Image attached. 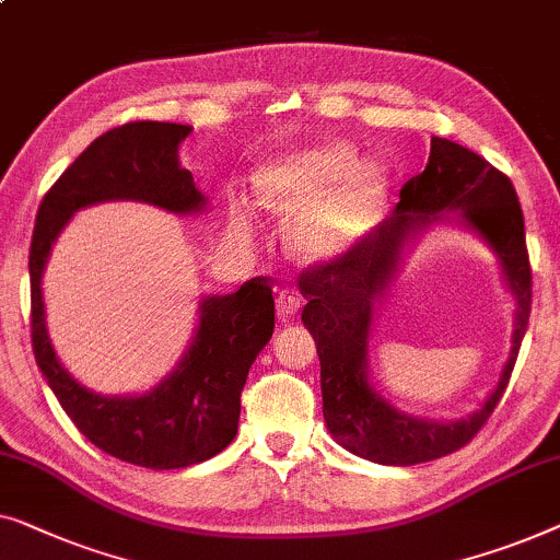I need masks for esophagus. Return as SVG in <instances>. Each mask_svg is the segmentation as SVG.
<instances>
[{"instance_id": "1", "label": "esophagus", "mask_w": 560, "mask_h": 560, "mask_svg": "<svg viewBox=\"0 0 560 560\" xmlns=\"http://www.w3.org/2000/svg\"><path fill=\"white\" fill-rule=\"evenodd\" d=\"M300 311V298L295 290H280L278 293V318L280 320H290L293 315Z\"/></svg>"}]
</instances>
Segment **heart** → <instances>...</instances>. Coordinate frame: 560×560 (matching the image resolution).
Segmentation results:
<instances>
[{
	"label": "heart",
	"instance_id": "1",
	"mask_svg": "<svg viewBox=\"0 0 560 560\" xmlns=\"http://www.w3.org/2000/svg\"><path fill=\"white\" fill-rule=\"evenodd\" d=\"M386 168L378 161H355L346 141H315L280 153L260 168L255 201L265 212L290 217L288 240L305 257H338L366 237L384 209ZM226 224L242 242L255 237L253 207L232 197Z\"/></svg>",
	"mask_w": 560,
	"mask_h": 560
}]
</instances>
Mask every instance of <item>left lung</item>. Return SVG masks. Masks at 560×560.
I'll list each match as a JSON object with an SVG mask.
<instances>
[{
    "label": "left lung",
    "mask_w": 560,
    "mask_h": 560,
    "mask_svg": "<svg viewBox=\"0 0 560 560\" xmlns=\"http://www.w3.org/2000/svg\"><path fill=\"white\" fill-rule=\"evenodd\" d=\"M434 223L472 231L501 265L516 300L514 346L499 386L472 416L455 422L411 418L396 410L368 376V340L375 311L400 269L406 249ZM307 298L303 326L320 359L323 419L340 447L378 465L409 467L452 455L480 432L513 374L530 318V262L513 184L475 151L432 139L427 168L401 186L394 214L338 260L300 275Z\"/></svg>",
    "instance_id": "8db88e82"
}]
</instances>
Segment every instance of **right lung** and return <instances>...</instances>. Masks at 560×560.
<instances>
[{"instance_id":"1","label":"right lung","mask_w":560,"mask_h":560,"mask_svg":"<svg viewBox=\"0 0 560 560\" xmlns=\"http://www.w3.org/2000/svg\"><path fill=\"white\" fill-rule=\"evenodd\" d=\"M191 126L139 120L95 139L39 205L30 247L32 351L47 386L85 440L131 465L176 469L220 455L234 440L240 396L275 330L267 280L199 300V323L179 363L143 394L105 396L80 384L55 353L45 320L43 275L52 245L80 209L101 201H143L172 214H199L207 197L179 161Z\"/></svg>"}]
</instances>
